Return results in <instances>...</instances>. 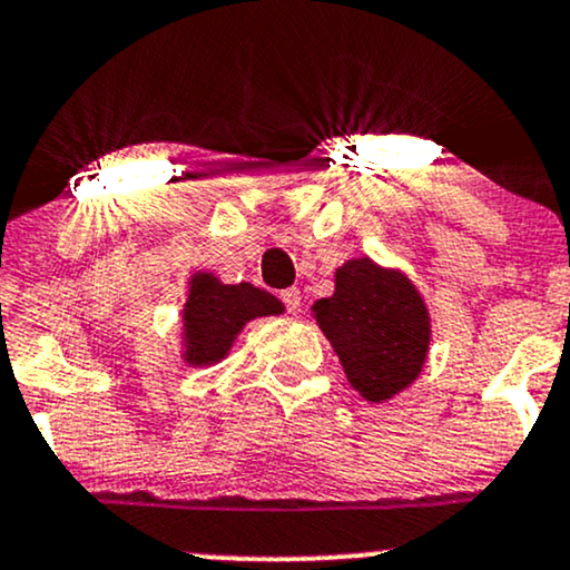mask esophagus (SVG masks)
I'll return each instance as SVG.
<instances>
[{"label":"esophagus","instance_id":"34e87169","mask_svg":"<svg viewBox=\"0 0 570 570\" xmlns=\"http://www.w3.org/2000/svg\"><path fill=\"white\" fill-rule=\"evenodd\" d=\"M281 299H284V305H286V311H289V314H299V308H303V295H299L297 286L281 292Z\"/></svg>","mask_w":570,"mask_h":570}]
</instances>
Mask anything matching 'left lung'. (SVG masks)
Instances as JSON below:
<instances>
[{
    "label": "left lung",
    "mask_w": 570,
    "mask_h": 570,
    "mask_svg": "<svg viewBox=\"0 0 570 570\" xmlns=\"http://www.w3.org/2000/svg\"><path fill=\"white\" fill-rule=\"evenodd\" d=\"M335 348L348 384L371 403H386L422 373L433 341L430 308L414 281L371 256L335 271V292L311 305Z\"/></svg>",
    "instance_id": "8db88e82"
}]
</instances>
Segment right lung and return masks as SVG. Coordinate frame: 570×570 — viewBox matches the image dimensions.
Returning <instances> with one entry per match:
<instances>
[{
    "instance_id": "obj_1",
    "label": "right lung",
    "mask_w": 570,
    "mask_h": 570,
    "mask_svg": "<svg viewBox=\"0 0 570 570\" xmlns=\"http://www.w3.org/2000/svg\"><path fill=\"white\" fill-rule=\"evenodd\" d=\"M284 314V303L254 284H224L216 273L189 275L180 308V360L189 367H210L233 352L248 322Z\"/></svg>"
}]
</instances>
